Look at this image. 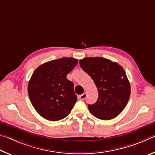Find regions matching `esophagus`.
Wrapping results in <instances>:
<instances>
[{
    "label": "esophagus",
    "mask_w": 155,
    "mask_h": 155,
    "mask_svg": "<svg viewBox=\"0 0 155 155\" xmlns=\"http://www.w3.org/2000/svg\"><path fill=\"white\" fill-rule=\"evenodd\" d=\"M86 98V93H83L82 94H81V95L79 96V99L80 100H84Z\"/></svg>",
    "instance_id": "34e87169"
}]
</instances>
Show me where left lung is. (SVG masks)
I'll return each instance as SVG.
<instances>
[{
    "label": "left lung",
    "instance_id": "left-lung-1",
    "mask_svg": "<svg viewBox=\"0 0 155 155\" xmlns=\"http://www.w3.org/2000/svg\"><path fill=\"white\" fill-rule=\"evenodd\" d=\"M82 69L91 76L98 90L95 104L88 105L94 116L111 120L123 112L129 101L131 86L120 64L101 57H87L80 61Z\"/></svg>",
    "mask_w": 155,
    "mask_h": 155
}]
</instances>
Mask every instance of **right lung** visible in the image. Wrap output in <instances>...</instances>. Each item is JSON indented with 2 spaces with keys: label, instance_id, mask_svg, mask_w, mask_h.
<instances>
[{
  "label": "right lung",
  "instance_id": "right-lung-1",
  "mask_svg": "<svg viewBox=\"0 0 155 155\" xmlns=\"http://www.w3.org/2000/svg\"><path fill=\"white\" fill-rule=\"evenodd\" d=\"M78 60L62 58L40 65L28 85L29 99L35 110L46 120L57 121L69 114L77 101L74 85L67 78Z\"/></svg>",
  "mask_w": 155,
  "mask_h": 155
}]
</instances>
